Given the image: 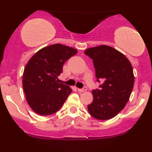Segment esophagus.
I'll return each mask as SVG.
<instances>
[{
    "instance_id": "esophagus-1",
    "label": "esophagus",
    "mask_w": 152,
    "mask_h": 152,
    "mask_svg": "<svg viewBox=\"0 0 152 152\" xmlns=\"http://www.w3.org/2000/svg\"><path fill=\"white\" fill-rule=\"evenodd\" d=\"M86 90H87V87L86 86L83 87V88H78V91L79 92H85Z\"/></svg>"
}]
</instances>
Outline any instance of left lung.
Listing matches in <instances>:
<instances>
[{
  "label": "left lung",
  "instance_id": "8db88e82",
  "mask_svg": "<svg viewBox=\"0 0 152 152\" xmlns=\"http://www.w3.org/2000/svg\"><path fill=\"white\" fill-rule=\"evenodd\" d=\"M84 53L93 60L97 81H102L100 89L92 91L88 112L96 119H110L129 100L134 83L132 66L123 53L106 45L88 48Z\"/></svg>",
  "mask_w": 152,
  "mask_h": 152
}]
</instances>
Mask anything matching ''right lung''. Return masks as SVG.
<instances>
[{"instance_id": "right-lung-1", "label": "right lung", "mask_w": 152, "mask_h": 152, "mask_svg": "<svg viewBox=\"0 0 152 152\" xmlns=\"http://www.w3.org/2000/svg\"><path fill=\"white\" fill-rule=\"evenodd\" d=\"M77 50L60 43L44 47L26 64L23 88L28 104L41 116L53 114L61 107L72 89L58 83L64 64L77 53Z\"/></svg>"}]
</instances>
